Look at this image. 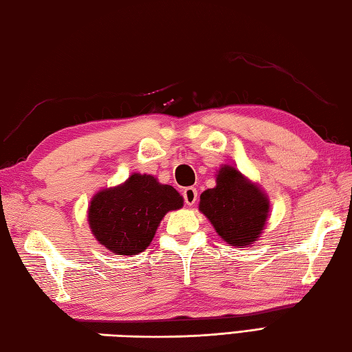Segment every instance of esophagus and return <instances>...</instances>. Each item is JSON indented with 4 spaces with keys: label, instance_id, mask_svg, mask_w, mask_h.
Wrapping results in <instances>:
<instances>
[{
    "label": "esophagus",
    "instance_id": "34e87169",
    "mask_svg": "<svg viewBox=\"0 0 352 352\" xmlns=\"http://www.w3.org/2000/svg\"><path fill=\"white\" fill-rule=\"evenodd\" d=\"M184 201L187 205H195L196 201H197V190L195 187H187L184 190Z\"/></svg>",
    "mask_w": 352,
    "mask_h": 352
}]
</instances>
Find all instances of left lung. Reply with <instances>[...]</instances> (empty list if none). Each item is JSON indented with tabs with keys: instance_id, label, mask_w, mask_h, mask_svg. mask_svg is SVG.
I'll return each instance as SVG.
<instances>
[{
	"instance_id": "obj_1",
	"label": "left lung",
	"mask_w": 352,
	"mask_h": 352,
	"mask_svg": "<svg viewBox=\"0 0 352 352\" xmlns=\"http://www.w3.org/2000/svg\"><path fill=\"white\" fill-rule=\"evenodd\" d=\"M199 211L231 247L245 248L258 241L270 216V199L261 185L233 165H221L216 187L201 195Z\"/></svg>"
}]
</instances>
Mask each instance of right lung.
<instances>
[{
    "label": "right lung",
    "instance_id": "1",
    "mask_svg": "<svg viewBox=\"0 0 352 352\" xmlns=\"http://www.w3.org/2000/svg\"><path fill=\"white\" fill-rule=\"evenodd\" d=\"M182 207L184 197L171 185L131 173L125 182L95 193L87 221L91 234L110 253L135 256L153 241L164 216Z\"/></svg>",
    "mask_w": 352,
    "mask_h": 352
}]
</instances>
